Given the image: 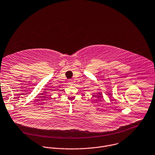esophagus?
Masks as SVG:
<instances>
[{
  "label": "esophagus",
  "mask_w": 155,
  "mask_h": 155,
  "mask_svg": "<svg viewBox=\"0 0 155 155\" xmlns=\"http://www.w3.org/2000/svg\"><path fill=\"white\" fill-rule=\"evenodd\" d=\"M140 82H141V81H138V83H140ZM73 84H74V83H73L72 80H69V81L68 82V84H70V85H71V86H72V85H74Z\"/></svg>",
  "instance_id": "1"
}]
</instances>
